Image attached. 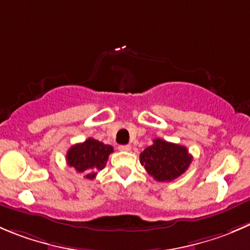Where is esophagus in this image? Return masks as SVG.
Wrapping results in <instances>:
<instances>
[{
    "instance_id": "obj_1",
    "label": "esophagus",
    "mask_w": 250,
    "mask_h": 250,
    "mask_svg": "<svg viewBox=\"0 0 250 250\" xmlns=\"http://www.w3.org/2000/svg\"><path fill=\"white\" fill-rule=\"evenodd\" d=\"M118 148L119 151H130V149H131V146H130V145H120Z\"/></svg>"
}]
</instances>
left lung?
Here are the masks:
<instances>
[{
    "label": "left lung",
    "instance_id": "left-lung-1",
    "mask_svg": "<svg viewBox=\"0 0 250 250\" xmlns=\"http://www.w3.org/2000/svg\"><path fill=\"white\" fill-rule=\"evenodd\" d=\"M191 154L180 145L154 139L153 145L140 154V162L157 182H172L183 174L191 163Z\"/></svg>",
    "mask_w": 250,
    "mask_h": 250
}]
</instances>
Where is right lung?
Wrapping results in <instances>:
<instances>
[{"mask_svg":"<svg viewBox=\"0 0 250 250\" xmlns=\"http://www.w3.org/2000/svg\"><path fill=\"white\" fill-rule=\"evenodd\" d=\"M113 152L110 145L94 140L92 137L82 144H76L66 154V161L70 167H73L78 173H84L88 179L96 178L97 173L106 165L109 154Z\"/></svg>","mask_w":250,"mask_h":250,"instance_id":"obj_1","label":"right lung"}]
</instances>
